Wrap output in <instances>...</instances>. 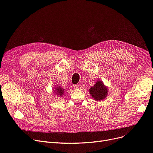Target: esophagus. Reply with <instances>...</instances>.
Segmentation results:
<instances>
[{"label": "esophagus", "mask_w": 153, "mask_h": 153, "mask_svg": "<svg viewBox=\"0 0 153 153\" xmlns=\"http://www.w3.org/2000/svg\"><path fill=\"white\" fill-rule=\"evenodd\" d=\"M82 87V85L80 84H77V85H73V88L74 89H80Z\"/></svg>", "instance_id": "1"}]
</instances>
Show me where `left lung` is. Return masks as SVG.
Masks as SVG:
<instances>
[{
  "instance_id": "1",
  "label": "left lung",
  "mask_w": 153,
  "mask_h": 153,
  "mask_svg": "<svg viewBox=\"0 0 153 153\" xmlns=\"http://www.w3.org/2000/svg\"><path fill=\"white\" fill-rule=\"evenodd\" d=\"M89 92L91 96L96 101L103 100L106 98L108 93L107 88L100 80L96 82V84L93 87H91Z\"/></svg>"
}]
</instances>
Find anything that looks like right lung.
Listing matches in <instances>:
<instances>
[{
  "label": "right lung",
  "mask_w": 153,
  "mask_h": 153,
  "mask_svg": "<svg viewBox=\"0 0 153 153\" xmlns=\"http://www.w3.org/2000/svg\"><path fill=\"white\" fill-rule=\"evenodd\" d=\"M55 91H56V94H57L59 96L63 95V93L64 92V91L62 89L61 87H57L56 89H55Z\"/></svg>",
  "instance_id": "1"
}]
</instances>
